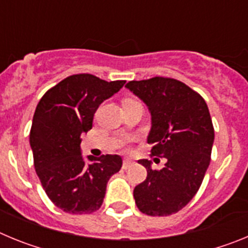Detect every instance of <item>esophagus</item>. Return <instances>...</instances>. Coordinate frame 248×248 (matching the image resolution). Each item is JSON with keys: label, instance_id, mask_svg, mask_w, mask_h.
I'll return each mask as SVG.
<instances>
[{"label": "esophagus", "instance_id": "esophagus-1", "mask_svg": "<svg viewBox=\"0 0 248 248\" xmlns=\"http://www.w3.org/2000/svg\"><path fill=\"white\" fill-rule=\"evenodd\" d=\"M133 165V161H131V160H128V159H125L124 160V161H123V169H129L130 168V166Z\"/></svg>", "mask_w": 248, "mask_h": 248}]
</instances>
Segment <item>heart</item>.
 I'll return each instance as SVG.
<instances>
[{"label": "heart", "instance_id": "1", "mask_svg": "<svg viewBox=\"0 0 248 248\" xmlns=\"http://www.w3.org/2000/svg\"><path fill=\"white\" fill-rule=\"evenodd\" d=\"M128 100H131V99H128Z\"/></svg>", "mask_w": 248, "mask_h": 248}]
</instances>
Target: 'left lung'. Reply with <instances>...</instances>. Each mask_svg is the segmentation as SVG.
<instances>
[{
	"label": "left lung",
	"mask_w": 248,
	"mask_h": 248,
	"mask_svg": "<svg viewBox=\"0 0 248 248\" xmlns=\"http://www.w3.org/2000/svg\"><path fill=\"white\" fill-rule=\"evenodd\" d=\"M125 87L150 110L151 155L168 160L161 170L151 169L148 159L138 161L148 176L135 186V203L149 216H169L191 201L211 161L215 133L209 108L198 92L174 78L131 80Z\"/></svg>",
	"instance_id": "1"
}]
</instances>
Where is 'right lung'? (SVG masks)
<instances>
[{
    "label": "right lung",
    "mask_w": 248,
    "mask_h": 248,
    "mask_svg": "<svg viewBox=\"0 0 248 248\" xmlns=\"http://www.w3.org/2000/svg\"><path fill=\"white\" fill-rule=\"evenodd\" d=\"M124 84L73 74L48 89L37 105L30 133L34 169L49 200L64 212L99 210L109 179L122 168L119 155H89L85 163L80 135L92 129L98 107Z\"/></svg>",
    "instance_id": "1"
}]
</instances>
